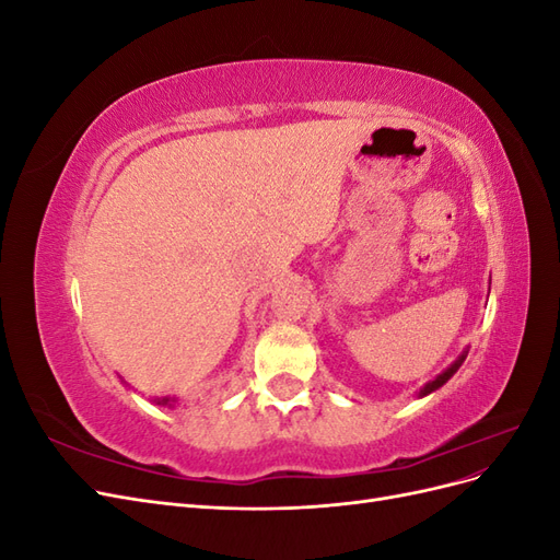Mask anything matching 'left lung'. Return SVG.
I'll list each match as a JSON object with an SVG mask.
<instances>
[{
	"instance_id": "obj_1",
	"label": "left lung",
	"mask_w": 560,
	"mask_h": 560,
	"mask_svg": "<svg viewBox=\"0 0 560 560\" xmlns=\"http://www.w3.org/2000/svg\"><path fill=\"white\" fill-rule=\"evenodd\" d=\"M463 362H465V354H463V358H460V360H455V362H453V364H451V366H448V369L444 371V374H442V376H436V378H434L432 383H428L425 387H422V389H420V395H430V393H434V389H436V387H442V385H444V383H446V381H448V378H451V376L455 374V371H457V369H460V364H463Z\"/></svg>"
}]
</instances>
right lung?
I'll return each instance as SVG.
<instances>
[{
    "label": "right lung",
    "mask_w": 560,
    "mask_h": 560,
    "mask_svg": "<svg viewBox=\"0 0 560 560\" xmlns=\"http://www.w3.org/2000/svg\"><path fill=\"white\" fill-rule=\"evenodd\" d=\"M171 401H175V399H171V397H163L159 404H171Z\"/></svg>",
    "instance_id": "1"
}]
</instances>
